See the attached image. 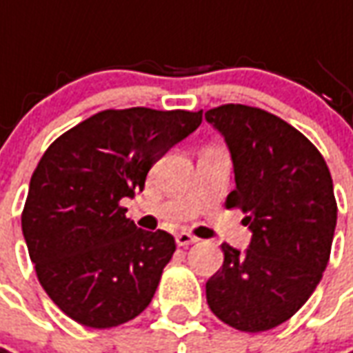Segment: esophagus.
I'll return each instance as SVG.
<instances>
[{
  "instance_id": "esophagus-1",
  "label": "esophagus",
  "mask_w": 353,
  "mask_h": 353,
  "mask_svg": "<svg viewBox=\"0 0 353 353\" xmlns=\"http://www.w3.org/2000/svg\"><path fill=\"white\" fill-rule=\"evenodd\" d=\"M196 242H199V238H194L192 234H189V232H179V234H176V244L181 245V248L196 244Z\"/></svg>"
}]
</instances>
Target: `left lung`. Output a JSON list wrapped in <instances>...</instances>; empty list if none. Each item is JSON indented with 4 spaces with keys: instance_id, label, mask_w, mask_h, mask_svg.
<instances>
[{
    "instance_id": "1",
    "label": "left lung",
    "mask_w": 353,
    "mask_h": 353,
    "mask_svg": "<svg viewBox=\"0 0 353 353\" xmlns=\"http://www.w3.org/2000/svg\"><path fill=\"white\" fill-rule=\"evenodd\" d=\"M229 147L252 230L248 250L223 244L225 261L206 281L210 308L245 333L288 321L318 288L336 227L333 179L323 157L291 124L263 109L229 103L204 113Z\"/></svg>"
}]
</instances>
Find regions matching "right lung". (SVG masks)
<instances>
[{"mask_svg": "<svg viewBox=\"0 0 353 353\" xmlns=\"http://www.w3.org/2000/svg\"><path fill=\"white\" fill-rule=\"evenodd\" d=\"M202 111L108 109L62 134L35 168L22 234L39 283L65 316L109 329L145 310L176 252L166 230L138 229L119 202L196 130Z\"/></svg>", "mask_w": 353, "mask_h": 353, "instance_id": "right-lung-1", "label": "right lung"}]
</instances>
